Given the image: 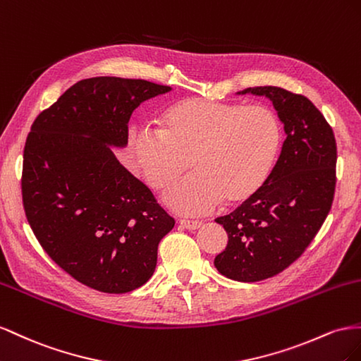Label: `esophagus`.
Listing matches in <instances>:
<instances>
[{"mask_svg": "<svg viewBox=\"0 0 361 361\" xmlns=\"http://www.w3.org/2000/svg\"><path fill=\"white\" fill-rule=\"evenodd\" d=\"M180 225L186 230H198L202 226V222L200 221H190V219H180Z\"/></svg>", "mask_w": 361, "mask_h": 361, "instance_id": "1", "label": "esophagus"}]
</instances>
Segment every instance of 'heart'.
<instances>
[{
  "instance_id": "b5f03b06",
  "label": "heart",
  "mask_w": 361,
  "mask_h": 361,
  "mask_svg": "<svg viewBox=\"0 0 361 361\" xmlns=\"http://www.w3.org/2000/svg\"><path fill=\"white\" fill-rule=\"evenodd\" d=\"M160 131L130 137L133 160L152 190H163L190 168L197 169L164 195L183 214L209 213L222 202L252 198L269 177L281 143V127L264 106L183 98L164 109Z\"/></svg>"
}]
</instances>
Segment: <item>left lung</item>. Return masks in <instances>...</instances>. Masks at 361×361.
<instances>
[{
    "label": "left lung",
    "mask_w": 361,
    "mask_h": 361,
    "mask_svg": "<svg viewBox=\"0 0 361 361\" xmlns=\"http://www.w3.org/2000/svg\"><path fill=\"white\" fill-rule=\"evenodd\" d=\"M272 101L286 140L262 189L233 213L214 219L228 243L214 266L230 280L262 281L289 267L321 228L336 189L337 147L333 128L304 95L275 87H248Z\"/></svg>",
    "instance_id": "left-lung-1"
}]
</instances>
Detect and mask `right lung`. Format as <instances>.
<instances>
[{
    "label": "right lung",
    "instance_id": "add662e5",
    "mask_svg": "<svg viewBox=\"0 0 361 361\" xmlns=\"http://www.w3.org/2000/svg\"><path fill=\"white\" fill-rule=\"evenodd\" d=\"M169 90L147 80H81L28 133L20 181L27 221L51 259L95 290L145 284L175 225L110 149L127 147L135 109Z\"/></svg>",
    "mask_w": 361,
    "mask_h": 361
}]
</instances>
